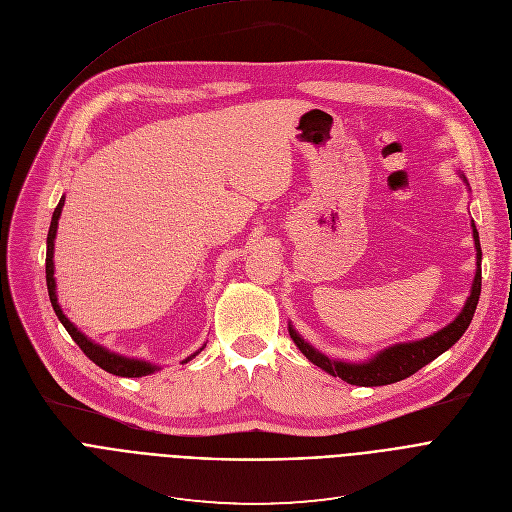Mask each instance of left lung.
I'll list each match as a JSON object with an SVG mask.
<instances>
[{
  "label": "left lung",
  "mask_w": 512,
  "mask_h": 512,
  "mask_svg": "<svg viewBox=\"0 0 512 512\" xmlns=\"http://www.w3.org/2000/svg\"><path fill=\"white\" fill-rule=\"evenodd\" d=\"M461 179L467 183L465 175H461ZM467 187H469V183H467ZM471 228H473L475 251H478L475 253V263H478V267H475V278H473L471 292L467 296L463 311L447 327L438 329L436 333H432L428 337L418 339V342H403V344L389 346V348L374 354L370 360L358 362V364L333 360V358L321 354L309 342H304V339L296 333V329L290 325L288 331H290L292 342L315 366L329 372L331 377H339L342 381L356 385V387H381V385H391V383L412 377V374L418 372L422 366H426L428 362L438 358L442 352H447L453 344H457L473 319L475 306H478L480 292H482V247H480V234H478V228H475L473 220H471Z\"/></svg>",
  "instance_id": "1"
}]
</instances>
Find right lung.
<instances>
[{"instance_id":"right-lung-1","label":"right lung","mask_w":512,"mask_h":512,"mask_svg":"<svg viewBox=\"0 0 512 512\" xmlns=\"http://www.w3.org/2000/svg\"><path fill=\"white\" fill-rule=\"evenodd\" d=\"M63 201L65 197L59 199L57 208L53 212V218H51V226H49V234H47V261H45V269H47V290H49V298H51V304H53V311L57 315V319L61 321V325L65 327V331L72 335L74 342L80 346V350L96 364L100 366L102 370H107L111 374H117V377H127V379H133V377H148V374L156 372L158 366L146 362V360H138V358H127V356H121V354H115L111 350H107L105 346L100 344H94L90 337H86L70 319H67L61 311V306L57 302V292H55V265H53V249H55V234H57V224H59V216H61V210H63ZM206 346V344H203ZM203 348H199L195 354L187 356L183 362H189L193 360Z\"/></svg>"}]
</instances>
